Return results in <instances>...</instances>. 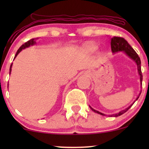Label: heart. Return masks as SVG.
<instances>
[{
	"instance_id": "obj_1",
	"label": "heart",
	"mask_w": 149,
	"mask_h": 149,
	"mask_svg": "<svg viewBox=\"0 0 149 149\" xmlns=\"http://www.w3.org/2000/svg\"><path fill=\"white\" fill-rule=\"evenodd\" d=\"M85 48L87 49V50L89 51V52H94V51L97 49V46L95 45V44L90 43L87 45L85 46Z\"/></svg>"
}]
</instances>
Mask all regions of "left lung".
Wrapping results in <instances>:
<instances>
[{
	"mask_svg": "<svg viewBox=\"0 0 149 149\" xmlns=\"http://www.w3.org/2000/svg\"><path fill=\"white\" fill-rule=\"evenodd\" d=\"M111 50L113 53L117 52H124L130 58H131L132 60H134L135 61L136 64H137L138 66V73H139L140 76V82H141L142 84V71H141V61H140V59L138 56V55L137 54L133 48L130 45L129 43L127 42V40H125L122 37H119V36H113V38H111ZM140 96V95H139ZM138 96L137 97V99H138ZM132 105L130 106L129 107L127 108V109L123 110V111H121V112H119V113L115 114V115H109V117H118V116H120L121 115H123V113H125V112H127L130 107H132ZM93 111H94L95 113H97L98 114H100V115L104 116L105 115L103 113H100V112L95 111V110L93 109L91 107H89Z\"/></svg>",
	"mask_w": 149,
	"mask_h": 149,
	"instance_id": "left-lung-1",
	"label": "left lung"
}]
</instances>
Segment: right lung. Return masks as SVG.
<instances>
[{
	"label": "right lung",
	"mask_w": 149,
	"mask_h": 149,
	"mask_svg": "<svg viewBox=\"0 0 149 149\" xmlns=\"http://www.w3.org/2000/svg\"><path fill=\"white\" fill-rule=\"evenodd\" d=\"M35 43H36V42L34 41V38H32V39L28 40L27 42H26L25 43L22 45L19 48V49L17 50V53H16V54H15V58H15V57L17 56V54H19V53L21 52L22 49H25L26 47H30V45H33L35 44ZM11 67H12V64L11 65V66H10V69H9V72H10L9 73H11Z\"/></svg>",
	"instance_id": "add662e5"
}]
</instances>
